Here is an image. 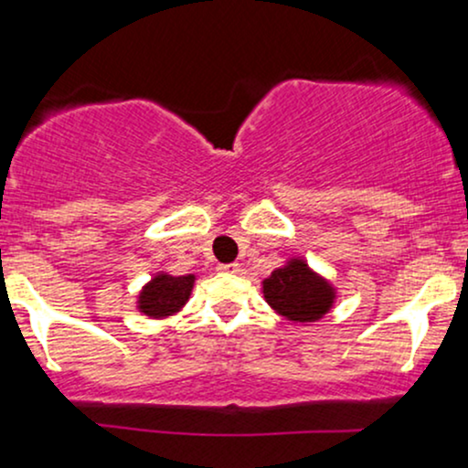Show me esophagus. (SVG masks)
<instances>
[{
	"mask_svg": "<svg viewBox=\"0 0 468 468\" xmlns=\"http://www.w3.org/2000/svg\"><path fill=\"white\" fill-rule=\"evenodd\" d=\"M219 271L229 272V275H238V272H239V264H222V266H219Z\"/></svg>",
	"mask_w": 468,
	"mask_h": 468,
	"instance_id": "34e87169",
	"label": "esophagus"
}]
</instances>
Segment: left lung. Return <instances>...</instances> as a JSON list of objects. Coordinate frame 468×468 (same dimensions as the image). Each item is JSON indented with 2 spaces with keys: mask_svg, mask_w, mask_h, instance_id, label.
<instances>
[{
  "mask_svg": "<svg viewBox=\"0 0 468 468\" xmlns=\"http://www.w3.org/2000/svg\"><path fill=\"white\" fill-rule=\"evenodd\" d=\"M266 303L292 324H316L336 303V288L330 279L313 271L303 257H288L261 282Z\"/></svg>",
  "mask_w": 468,
  "mask_h": 468,
  "instance_id": "left-lung-1",
  "label": "left lung"
}]
</instances>
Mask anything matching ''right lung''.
<instances>
[{
  "label": "right lung",
  "mask_w": 468,
  "mask_h": 468,
  "mask_svg": "<svg viewBox=\"0 0 468 468\" xmlns=\"http://www.w3.org/2000/svg\"><path fill=\"white\" fill-rule=\"evenodd\" d=\"M196 275L174 277L160 271L136 294V310L149 319H166L178 314L191 299Z\"/></svg>",
  "instance_id": "right-lung-1"
}]
</instances>
